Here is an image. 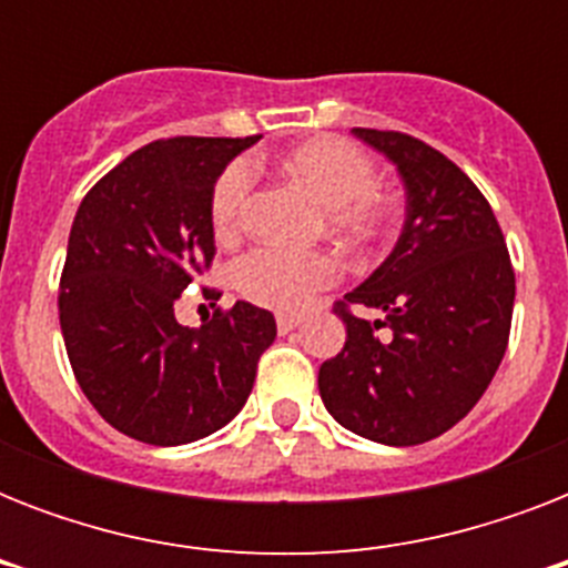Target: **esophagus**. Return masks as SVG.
<instances>
[{
    "label": "esophagus",
    "mask_w": 568,
    "mask_h": 568,
    "mask_svg": "<svg viewBox=\"0 0 568 568\" xmlns=\"http://www.w3.org/2000/svg\"><path fill=\"white\" fill-rule=\"evenodd\" d=\"M303 324L301 315H276V329L283 333V336H288L292 329H297Z\"/></svg>",
    "instance_id": "34e87169"
}]
</instances>
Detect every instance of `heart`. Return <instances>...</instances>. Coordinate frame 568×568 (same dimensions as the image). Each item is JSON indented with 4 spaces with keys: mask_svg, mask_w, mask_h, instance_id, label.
<instances>
[{
    "mask_svg": "<svg viewBox=\"0 0 568 568\" xmlns=\"http://www.w3.org/2000/svg\"><path fill=\"white\" fill-rule=\"evenodd\" d=\"M280 171L301 185L321 205L324 226L354 247H365L383 235L392 214L386 194L374 185L372 159L342 138H310L280 159ZM253 191L247 162L230 164L214 182V232L232 239L241 226ZM338 262L324 250L258 247L232 271L235 292L244 301L276 312H297L312 294L336 283Z\"/></svg>",
    "mask_w": 568,
    "mask_h": 568,
    "instance_id": "obj_1",
    "label": "heart"
}]
</instances>
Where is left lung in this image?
I'll return each instance as SVG.
<instances>
[{"instance_id":"left-lung-1","label":"left lung","mask_w":568,"mask_h":568,"mask_svg":"<svg viewBox=\"0 0 568 568\" xmlns=\"http://www.w3.org/2000/svg\"><path fill=\"white\" fill-rule=\"evenodd\" d=\"M354 135L395 164L406 217L386 262L345 294L384 321L356 320L338 303L347 338L321 365L318 388L342 427L406 448L450 430L493 383L510 338L516 276L493 209L457 164L400 132Z\"/></svg>"}]
</instances>
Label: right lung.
Segmentation results:
<instances>
[{
    "mask_svg": "<svg viewBox=\"0 0 568 568\" xmlns=\"http://www.w3.org/2000/svg\"><path fill=\"white\" fill-rule=\"evenodd\" d=\"M258 138H171L141 146L79 205L58 292L67 356L93 409L146 445H189L247 404L276 338L239 301L203 327L173 306L214 256L212 191Z\"/></svg>",
    "mask_w": 568,
    "mask_h": 568,
    "instance_id": "obj_1",
    "label": "right lung"
}]
</instances>
